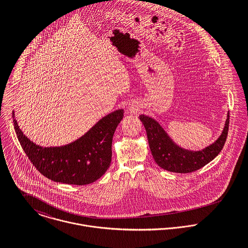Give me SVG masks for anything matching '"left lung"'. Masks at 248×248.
<instances>
[{
  "label": "left lung",
  "mask_w": 248,
  "mask_h": 248,
  "mask_svg": "<svg viewBox=\"0 0 248 248\" xmlns=\"http://www.w3.org/2000/svg\"><path fill=\"white\" fill-rule=\"evenodd\" d=\"M140 119L145 127L149 146L156 164L164 170L181 174L195 172L212 161L222 150L229 129V115H227L222 134L216 142L202 151L193 152L177 146L155 119L144 114L140 116Z\"/></svg>",
  "instance_id": "left-lung-1"
}]
</instances>
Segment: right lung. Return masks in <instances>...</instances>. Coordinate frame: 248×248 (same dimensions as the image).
Masks as SVG:
<instances>
[{
	"mask_svg": "<svg viewBox=\"0 0 248 248\" xmlns=\"http://www.w3.org/2000/svg\"><path fill=\"white\" fill-rule=\"evenodd\" d=\"M124 110L117 109L100 119L79 140L62 147H41L20 130L14 111L15 132L23 150L36 169L56 182L86 185L106 173L111 161V142Z\"/></svg>",
	"mask_w": 248,
	"mask_h": 248,
	"instance_id": "add662e5",
	"label": "right lung"
}]
</instances>
